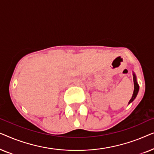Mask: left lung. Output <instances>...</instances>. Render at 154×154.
Masks as SVG:
<instances>
[{"label":"left lung","mask_w":154,"mask_h":154,"mask_svg":"<svg viewBox=\"0 0 154 154\" xmlns=\"http://www.w3.org/2000/svg\"><path fill=\"white\" fill-rule=\"evenodd\" d=\"M133 81H134V92H133V94H132V98L130 99V100L129 101V104H130L132 101H133L135 97H137V94L138 93L139 91V85L137 83V80H136V77L135 75L133 74Z\"/></svg>","instance_id":"left-lung-1"}]
</instances>
